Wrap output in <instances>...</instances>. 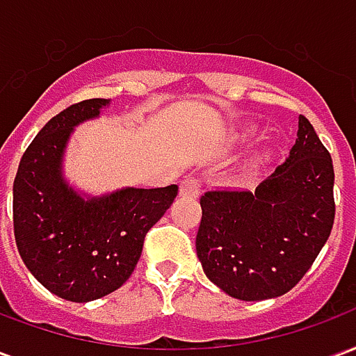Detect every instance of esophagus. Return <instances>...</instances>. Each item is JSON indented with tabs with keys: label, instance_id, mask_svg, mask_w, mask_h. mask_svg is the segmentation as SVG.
Listing matches in <instances>:
<instances>
[{
	"label": "esophagus",
	"instance_id": "1",
	"mask_svg": "<svg viewBox=\"0 0 356 356\" xmlns=\"http://www.w3.org/2000/svg\"><path fill=\"white\" fill-rule=\"evenodd\" d=\"M202 191V179L198 177H186L181 186H179V194L181 196H198Z\"/></svg>",
	"mask_w": 356,
	"mask_h": 356
}]
</instances>
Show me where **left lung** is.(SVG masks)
<instances>
[{
    "label": "left lung",
    "mask_w": 356,
    "mask_h": 356,
    "mask_svg": "<svg viewBox=\"0 0 356 356\" xmlns=\"http://www.w3.org/2000/svg\"><path fill=\"white\" fill-rule=\"evenodd\" d=\"M196 255L231 298L284 296L326 244L334 216V165L314 127L299 116L290 156L250 191H209L200 198Z\"/></svg>",
    "instance_id": "obj_1"
}]
</instances>
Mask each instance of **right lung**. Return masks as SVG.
<instances>
[{"instance_id":"1","label":"right lung","mask_w":356,"mask_h":356,"mask_svg":"<svg viewBox=\"0 0 356 356\" xmlns=\"http://www.w3.org/2000/svg\"><path fill=\"white\" fill-rule=\"evenodd\" d=\"M108 104L89 99L51 118L22 154L13 185L22 261L51 293L76 303L108 296L131 276L147 232L177 196V185L88 196L66 181L63 162L74 127Z\"/></svg>"}]
</instances>
